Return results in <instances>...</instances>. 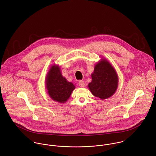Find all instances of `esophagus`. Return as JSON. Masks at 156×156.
Masks as SVG:
<instances>
[{
	"label": "esophagus",
	"instance_id": "esophagus-1",
	"mask_svg": "<svg viewBox=\"0 0 156 156\" xmlns=\"http://www.w3.org/2000/svg\"><path fill=\"white\" fill-rule=\"evenodd\" d=\"M85 82H84L83 81H82V80L79 81V86L80 87L83 88V87H85Z\"/></svg>",
	"mask_w": 156,
	"mask_h": 156
}]
</instances>
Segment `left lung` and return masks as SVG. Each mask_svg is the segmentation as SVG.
<instances>
[{
	"label": "left lung",
	"instance_id": "8db88e82",
	"mask_svg": "<svg viewBox=\"0 0 156 156\" xmlns=\"http://www.w3.org/2000/svg\"><path fill=\"white\" fill-rule=\"evenodd\" d=\"M92 81L88 87L91 93L101 100L110 98L118 85V76L115 68L106 59H101L91 74Z\"/></svg>",
	"mask_w": 156,
	"mask_h": 156
}]
</instances>
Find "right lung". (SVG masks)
<instances>
[{"instance_id": "1", "label": "right lung", "mask_w": 156, "mask_h": 156, "mask_svg": "<svg viewBox=\"0 0 156 156\" xmlns=\"http://www.w3.org/2000/svg\"><path fill=\"white\" fill-rule=\"evenodd\" d=\"M45 87L49 97L55 101L65 103L75 89L73 83L67 81L61 74L59 65L53 64L45 77Z\"/></svg>"}]
</instances>
